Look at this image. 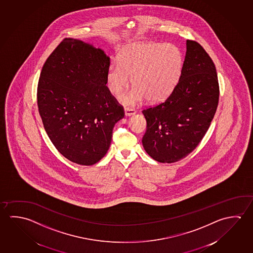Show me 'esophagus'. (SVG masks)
I'll return each mask as SVG.
<instances>
[{"mask_svg": "<svg viewBox=\"0 0 253 253\" xmlns=\"http://www.w3.org/2000/svg\"><path fill=\"white\" fill-rule=\"evenodd\" d=\"M125 116H133V115H135V114H136V111H135V109H133V108H125Z\"/></svg>", "mask_w": 253, "mask_h": 253, "instance_id": "34e87169", "label": "esophagus"}]
</instances>
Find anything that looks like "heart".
Returning a JSON list of instances; mask_svg holds the SVG:
<instances>
[{"mask_svg": "<svg viewBox=\"0 0 253 253\" xmlns=\"http://www.w3.org/2000/svg\"><path fill=\"white\" fill-rule=\"evenodd\" d=\"M182 67L181 52L172 44L133 43L125 46L118 55V64L108 68L107 84L117 95L129 85L131 76L134 88L119 96L126 106L147 100H164L178 82Z\"/></svg>", "mask_w": 253, "mask_h": 253, "instance_id": "heart-1", "label": "heart"}]
</instances>
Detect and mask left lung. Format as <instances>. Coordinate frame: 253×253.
<instances>
[{"instance_id":"8db88e82","label":"left lung","mask_w":253,"mask_h":253,"mask_svg":"<svg viewBox=\"0 0 253 253\" xmlns=\"http://www.w3.org/2000/svg\"><path fill=\"white\" fill-rule=\"evenodd\" d=\"M219 89L214 63L198 42H186V54L174 90L162 103L143 110L142 139L153 160L173 163L199 145L215 115Z\"/></svg>"}]
</instances>
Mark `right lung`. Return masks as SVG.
<instances>
[{"mask_svg":"<svg viewBox=\"0 0 253 253\" xmlns=\"http://www.w3.org/2000/svg\"><path fill=\"white\" fill-rule=\"evenodd\" d=\"M103 50L66 38L46 59L37 89L39 113L50 140L69 161L91 166L108 152L124 108L107 84Z\"/></svg>","mask_w":253,"mask_h":253,"instance_id":"add662e5","label":"right lung"}]
</instances>
